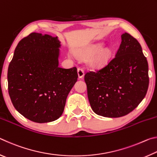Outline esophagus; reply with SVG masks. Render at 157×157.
I'll return each instance as SVG.
<instances>
[{
  "label": "esophagus",
  "mask_w": 157,
  "mask_h": 157,
  "mask_svg": "<svg viewBox=\"0 0 157 157\" xmlns=\"http://www.w3.org/2000/svg\"><path fill=\"white\" fill-rule=\"evenodd\" d=\"M78 78L79 79H82L83 78L84 75V70L81 68H78Z\"/></svg>",
  "instance_id": "34e87169"
}]
</instances>
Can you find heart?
Segmentation results:
<instances>
[{
    "label": "heart",
    "instance_id": "obj_1",
    "mask_svg": "<svg viewBox=\"0 0 157 157\" xmlns=\"http://www.w3.org/2000/svg\"><path fill=\"white\" fill-rule=\"evenodd\" d=\"M78 53L84 57L92 55L89 59V63L95 68H103L107 66L112 55L111 50L109 48H103L102 44H94L81 48L78 50ZM69 55L72 56L73 53L70 52Z\"/></svg>",
    "mask_w": 157,
    "mask_h": 157
}]
</instances>
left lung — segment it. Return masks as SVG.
Segmentation results:
<instances>
[{"instance_id": "left-lung-1", "label": "left lung", "mask_w": 157, "mask_h": 157, "mask_svg": "<svg viewBox=\"0 0 157 157\" xmlns=\"http://www.w3.org/2000/svg\"><path fill=\"white\" fill-rule=\"evenodd\" d=\"M116 57L96 72L84 75L92 110L118 118L131 112L145 98L149 85L148 63L136 39L124 33Z\"/></svg>"}]
</instances>
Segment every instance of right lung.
<instances>
[{
    "label": "right lung",
    "mask_w": 157,
    "mask_h": 157,
    "mask_svg": "<svg viewBox=\"0 0 157 157\" xmlns=\"http://www.w3.org/2000/svg\"><path fill=\"white\" fill-rule=\"evenodd\" d=\"M60 48L57 36L33 33L18 42L10 63V99L21 115L35 123L57 120L78 80L76 67H59Z\"/></svg>",
    "instance_id": "1"
}]
</instances>
